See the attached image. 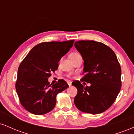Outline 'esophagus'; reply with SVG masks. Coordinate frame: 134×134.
<instances>
[{
	"label": "esophagus",
	"mask_w": 134,
	"mask_h": 134,
	"mask_svg": "<svg viewBox=\"0 0 134 134\" xmlns=\"http://www.w3.org/2000/svg\"><path fill=\"white\" fill-rule=\"evenodd\" d=\"M67 83H68V85L69 86H70L72 85V82H70V81H68V82H67Z\"/></svg>",
	"instance_id": "34e87169"
}]
</instances>
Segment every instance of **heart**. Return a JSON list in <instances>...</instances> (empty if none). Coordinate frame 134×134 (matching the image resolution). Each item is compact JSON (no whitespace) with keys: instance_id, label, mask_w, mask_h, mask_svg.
<instances>
[{"instance_id":"obj_1","label":"heart","mask_w":134,"mask_h":134,"mask_svg":"<svg viewBox=\"0 0 134 134\" xmlns=\"http://www.w3.org/2000/svg\"><path fill=\"white\" fill-rule=\"evenodd\" d=\"M79 56H81V55H80L79 53H77V52H72V53H70V58H71V60L72 61H74L75 59H76V58L79 57ZM67 76L70 77V75H68Z\"/></svg>"}]
</instances>
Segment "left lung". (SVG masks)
<instances>
[{
  "label": "left lung",
  "mask_w": 134,
  "mask_h": 134,
  "mask_svg": "<svg viewBox=\"0 0 134 134\" xmlns=\"http://www.w3.org/2000/svg\"><path fill=\"white\" fill-rule=\"evenodd\" d=\"M75 47L84 60V86L79 81L72 82L77 94L74 103L80 111L99 114L108 109L116 99L121 86V67L114 52L101 42L76 41Z\"/></svg>",
  "instance_id": "8db88e82"
}]
</instances>
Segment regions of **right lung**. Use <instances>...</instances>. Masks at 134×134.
<instances>
[{"mask_svg": "<svg viewBox=\"0 0 134 134\" xmlns=\"http://www.w3.org/2000/svg\"><path fill=\"white\" fill-rule=\"evenodd\" d=\"M74 40L38 44L31 50L19 66L16 90L21 104L27 111L41 115L55 107L56 96L69 87L64 80L56 84L48 81L57 70L58 62L73 46Z\"/></svg>", "mask_w": 134, "mask_h": 134, "instance_id": "obj_1", "label": "right lung"}]
</instances>
